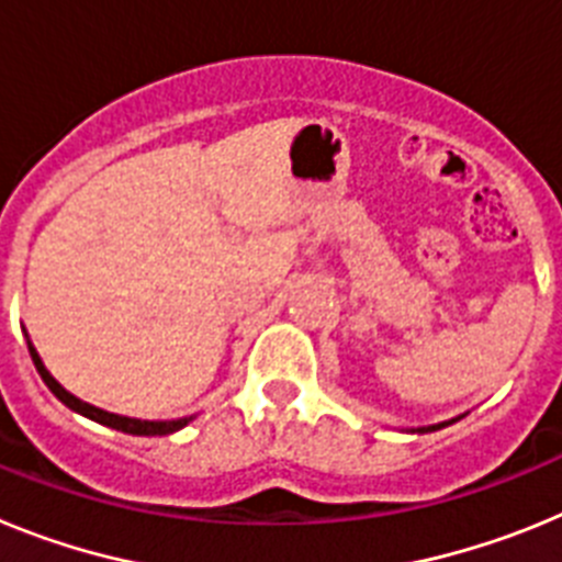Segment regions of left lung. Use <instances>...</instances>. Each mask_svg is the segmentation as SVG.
Instances as JSON below:
<instances>
[{"label": "left lung", "instance_id": "left-lung-1", "mask_svg": "<svg viewBox=\"0 0 562 562\" xmlns=\"http://www.w3.org/2000/svg\"><path fill=\"white\" fill-rule=\"evenodd\" d=\"M445 425H450V422H441V425H434V428H425V430H439V428H445ZM425 430H422V434H425Z\"/></svg>", "mask_w": 562, "mask_h": 562}]
</instances>
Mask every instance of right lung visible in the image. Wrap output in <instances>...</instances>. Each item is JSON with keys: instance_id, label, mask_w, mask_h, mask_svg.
Instances as JSON below:
<instances>
[{"instance_id": "1", "label": "right lung", "mask_w": 562, "mask_h": 562, "mask_svg": "<svg viewBox=\"0 0 562 562\" xmlns=\"http://www.w3.org/2000/svg\"><path fill=\"white\" fill-rule=\"evenodd\" d=\"M27 349H30V357H33V362H36V371H38V374H42L44 385H47V389L53 391V394H56L58 400H61L64 405H67V408L78 411V414L89 416V419L101 422V425H106V428L123 430V434H132V436H168V434H173V430L186 428L188 422H191V419L143 422V419H128V416H117V414H109V411L95 408V405H89V402H81V400H78V396H72V394H69V391H64L61 385H58V382L53 380V376H49V371L44 369L42 360H38V355H36V349H33L30 342H27Z\"/></svg>"}]
</instances>
